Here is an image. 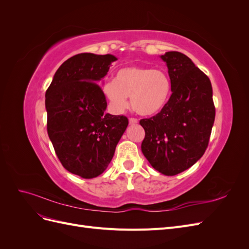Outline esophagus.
<instances>
[{"mask_svg":"<svg viewBox=\"0 0 249 249\" xmlns=\"http://www.w3.org/2000/svg\"><path fill=\"white\" fill-rule=\"evenodd\" d=\"M129 124H138V120L136 118H130L129 119Z\"/></svg>","mask_w":249,"mask_h":249,"instance_id":"1","label":"esophagus"}]
</instances>
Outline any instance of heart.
<instances>
[{
  "instance_id": "1",
  "label": "heart",
  "mask_w": 249,
  "mask_h": 249,
  "mask_svg": "<svg viewBox=\"0 0 249 249\" xmlns=\"http://www.w3.org/2000/svg\"><path fill=\"white\" fill-rule=\"evenodd\" d=\"M171 82L164 71L150 67L126 66L116 72L115 80L103 85V94L110 108L123 112L130 96L133 110L141 116H155L166 106L171 95Z\"/></svg>"
}]
</instances>
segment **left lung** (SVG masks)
<instances>
[{"instance_id": "obj_1", "label": "left lung", "mask_w": 249, "mask_h": 249, "mask_svg": "<svg viewBox=\"0 0 249 249\" xmlns=\"http://www.w3.org/2000/svg\"><path fill=\"white\" fill-rule=\"evenodd\" d=\"M160 58L168 69L172 94L159 114L140 120L145 131L141 150L156 170L176 176L206 152L215 119L213 90L189 57L167 52Z\"/></svg>"}]
</instances>
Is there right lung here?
<instances>
[{"label":"right lung","mask_w":249,"mask_h":249,"mask_svg":"<svg viewBox=\"0 0 249 249\" xmlns=\"http://www.w3.org/2000/svg\"><path fill=\"white\" fill-rule=\"evenodd\" d=\"M117 58L83 53L67 59L46 92L48 134L63 167L83 178L106 170L129 120L105 113L106 97L97 85Z\"/></svg>","instance_id":"add662e5"}]
</instances>
